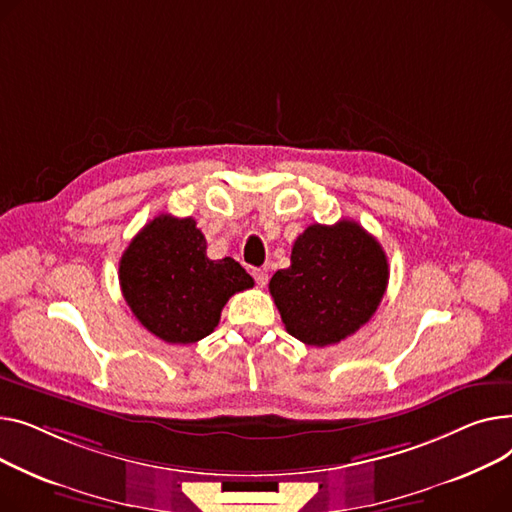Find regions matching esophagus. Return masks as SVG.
<instances>
[{"instance_id": "1", "label": "esophagus", "mask_w": 512, "mask_h": 512, "mask_svg": "<svg viewBox=\"0 0 512 512\" xmlns=\"http://www.w3.org/2000/svg\"><path fill=\"white\" fill-rule=\"evenodd\" d=\"M252 275H254L256 283H258L260 287H264V285L268 283V270H266V268H254Z\"/></svg>"}]
</instances>
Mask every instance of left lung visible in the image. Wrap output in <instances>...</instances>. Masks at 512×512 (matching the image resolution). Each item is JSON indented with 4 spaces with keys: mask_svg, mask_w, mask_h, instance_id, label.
<instances>
[{
    "mask_svg": "<svg viewBox=\"0 0 512 512\" xmlns=\"http://www.w3.org/2000/svg\"><path fill=\"white\" fill-rule=\"evenodd\" d=\"M388 260L376 237L355 221L310 225L295 239L291 266L268 283L287 333L306 345H335L378 310Z\"/></svg>",
    "mask_w": 512,
    "mask_h": 512,
    "instance_id": "obj_1",
    "label": "left lung"
}]
</instances>
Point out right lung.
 I'll return each mask as SVG.
<instances>
[{
  "instance_id": "obj_1",
  "label": "right lung",
  "mask_w": 512,
  "mask_h": 512,
  "mask_svg": "<svg viewBox=\"0 0 512 512\" xmlns=\"http://www.w3.org/2000/svg\"><path fill=\"white\" fill-rule=\"evenodd\" d=\"M119 285L132 314L171 345L213 333L221 310L254 279L233 258L210 260L192 217L159 215L146 223L119 260Z\"/></svg>"
}]
</instances>
